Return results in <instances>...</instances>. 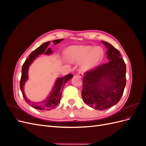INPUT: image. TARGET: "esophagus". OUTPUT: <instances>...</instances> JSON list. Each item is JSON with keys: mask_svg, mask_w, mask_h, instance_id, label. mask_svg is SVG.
<instances>
[{"mask_svg": "<svg viewBox=\"0 0 146 146\" xmlns=\"http://www.w3.org/2000/svg\"><path fill=\"white\" fill-rule=\"evenodd\" d=\"M78 76H79V77H83V73H82V72H80V71H79V72H78Z\"/></svg>", "mask_w": 146, "mask_h": 146, "instance_id": "34e87169", "label": "esophagus"}]
</instances>
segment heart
<instances>
[{"label":"heart","instance_id":"1","mask_svg":"<svg viewBox=\"0 0 146 146\" xmlns=\"http://www.w3.org/2000/svg\"><path fill=\"white\" fill-rule=\"evenodd\" d=\"M65 55L68 60L74 62L83 60L81 67L84 70H90L94 68L104 57L102 48L92 46H72L65 50Z\"/></svg>","mask_w":146,"mask_h":146}]
</instances>
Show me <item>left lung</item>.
I'll return each mask as SVG.
<instances>
[{"instance_id":"1","label":"left lung","mask_w":146,"mask_h":146,"mask_svg":"<svg viewBox=\"0 0 146 146\" xmlns=\"http://www.w3.org/2000/svg\"><path fill=\"white\" fill-rule=\"evenodd\" d=\"M102 42L107 48L108 61L85 73L82 91L85 103L98 110L117 104L126 85V65L120 52L107 42Z\"/></svg>"}]
</instances>
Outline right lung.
<instances>
[{"label": "right lung", "instance_id": "1", "mask_svg": "<svg viewBox=\"0 0 146 146\" xmlns=\"http://www.w3.org/2000/svg\"><path fill=\"white\" fill-rule=\"evenodd\" d=\"M63 40V39H56V40H54L52 42H54V44H58ZM50 42V41H48L43 43L42 45L36 48V49L33 50L29 55L28 58L26 59L23 65V68H22V75L20 81L21 90L26 102L30 106H32L34 108L40 110H48V111L56 108V106L60 104L63 88L65 85L66 83L69 81L73 77V75L69 74L66 75V76H64L62 78H57L55 82V85L52 89V91L50 92L49 96L44 100L39 102H32L26 98L24 92V86L25 83L29 78L28 70L29 66L32 63L35 59L36 57H38V55H41L42 54H44L45 55H50L52 53L51 48L47 47L49 45Z\"/></svg>", "mask_w": 146, "mask_h": 146}]
</instances>
